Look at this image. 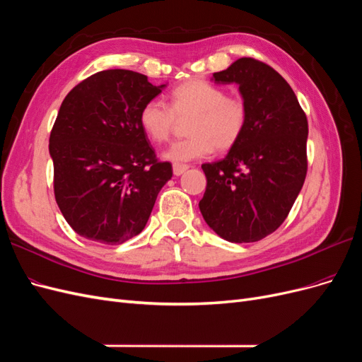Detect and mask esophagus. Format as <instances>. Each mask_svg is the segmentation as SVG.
<instances>
[{
	"label": "esophagus",
	"mask_w": 362,
	"mask_h": 362,
	"mask_svg": "<svg viewBox=\"0 0 362 362\" xmlns=\"http://www.w3.org/2000/svg\"><path fill=\"white\" fill-rule=\"evenodd\" d=\"M189 169L187 164H181V163H173V173L177 175V177H180V175H182L185 170Z\"/></svg>",
	"instance_id": "obj_1"
}]
</instances>
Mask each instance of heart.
I'll use <instances>...</instances> for the list:
<instances>
[{
  "label": "heart",
  "instance_id": "1",
  "mask_svg": "<svg viewBox=\"0 0 362 362\" xmlns=\"http://www.w3.org/2000/svg\"><path fill=\"white\" fill-rule=\"evenodd\" d=\"M189 120L190 137L173 141L164 152L172 161H190L210 156L214 149L229 151L242 139L249 107L242 96H228L226 90L205 80H189L170 93V107L160 100L144 104L139 113V125L145 136L161 144L166 141L177 119Z\"/></svg>",
  "mask_w": 362,
  "mask_h": 362
}]
</instances>
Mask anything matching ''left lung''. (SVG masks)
Returning <instances> with one entry per match:
<instances>
[{
	"mask_svg": "<svg viewBox=\"0 0 362 362\" xmlns=\"http://www.w3.org/2000/svg\"><path fill=\"white\" fill-rule=\"evenodd\" d=\"M211 80L238 84L249 119L223 160L202 164L206 189L199 210L228 242H258L286 221L302 189L308 120L290 84L259 60L238 59Z\"/></svg>",
	"mask_w": 362,
	"mask_h": 362,
	"instance_id": "left-lung-1",
	"label": "left lung"
}]
</instances>
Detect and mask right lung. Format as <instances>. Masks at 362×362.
<instances>
[{
    "label": "right lung",
    "instance_id": "obj_1",
    "mask_svg": "<svg viewBox=\"0 0 362 362\" xmlns=\"http://www.w3.org/2000/svg\"><path fill=\"white\" fill-rule=\"evenodd\" d=\"M161 86L127 69L90 75L64 98L49 136L54 196L76 234L122 245L144 231L172 164L139 125Z\"/></svg>",
    "mask_w": 362,
    "mask_h": 362
}]
</instances>
